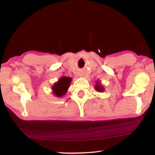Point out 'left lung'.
<instances>
[{
	"label": "left lung",
	"mask_w": 155,
	"mask_h": 155,
	"mask_svg": "<svg viewBox=\"0 0 155 155\" xmlns=\"http://www.w3.org/2000/svg\"><path fill=\"white\" fill-rule=\"evenodd\" d=\"M95 90L98 92H103L104 91V87L102 85L101 83L100 82L99 80H98L96 82V85H95Z\"/></svg>",
	"instance_id": "obj_1"
}]
</instances>
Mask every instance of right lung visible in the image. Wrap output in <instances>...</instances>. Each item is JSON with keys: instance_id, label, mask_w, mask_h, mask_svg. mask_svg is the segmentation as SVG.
<instances>
[{"instance_id": "right-lung-1", "label": "right lung", "mask_w": 155, "mask_h": 155, "mask_svg": "<svg viewBox=\"0 0 155 155\" xmlns=\"http://www.w3.org/2000/svg\"><path fill=\"white\" fill-rule=\"evenodd\" d=\"M72 81V78L68 77H62L60 78L58 81L54 83L52 86V93L57 98H61V97L65 96Z\"/></svg>"}]
</instances>
